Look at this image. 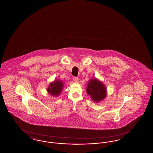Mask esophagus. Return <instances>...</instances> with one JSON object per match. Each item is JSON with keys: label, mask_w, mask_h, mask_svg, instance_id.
Wrapping results in <instances>:
<instances>
[{"label": "esophagus", "mask_w": 153, "mask_h": 153, "mask_svg": "<svg viewBox=\"0 0 153 153\" xmlns=\"http://www.w3.org/2000/svg\"><path fill=\"white\" fill-rule=\"evenodd\" d=\"M73 80L75 82H76V83H77V82H79V78H77V77H73Z\"/></svg>", "instance_id": "34e87169"}]
</instances>
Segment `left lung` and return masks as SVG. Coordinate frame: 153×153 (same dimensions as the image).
Segmentation results:
<instances>
[{
  "label": "left lung",
  "instance_id": "obj_1",
  "mask_svg": "<svg viewBox=\"0 0 153 153\" xmlns=\"http://www.w3.org/2000/svg\"><path fill=\"white\" fill-rule=\"evenodd\" d=\"M87 93L91 96L93 101L100 102L107 96V90L102 82L94 78L91 79L88 82Z\"/></svg>",
  "mask_w": 153,
  "mask_h": 153
}]
</instances>
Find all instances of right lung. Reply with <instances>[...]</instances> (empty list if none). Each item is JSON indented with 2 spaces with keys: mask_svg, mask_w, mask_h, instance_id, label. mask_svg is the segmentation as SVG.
I'll use <instances>...</instances> for the list:
<instances>
[{
  "mask_svg": "<svg viewBox=\"0 0 153 153\" xmlns=\"http://www.w3.org/2000/svg\"><path fill=\"white\" fill-rule=\"evenodd\" d=\"M64 87V83L61 80H55L50 84L47 89L50 94L53 96H59Z\"/></svg>",
  "mask_w": 153,
  "mask_h": 153,
  "instance_id": "obj_1",
  "label": "right lung"
}]
</instances>
